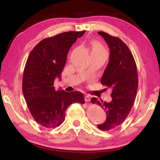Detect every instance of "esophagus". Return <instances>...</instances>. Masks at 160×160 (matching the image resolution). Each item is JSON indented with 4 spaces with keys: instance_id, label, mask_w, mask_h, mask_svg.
<instances>
[{
    "instance_id": "1",
    "label": "esophagus",
    "mask_w": 160,
    "mask_h": 160,
    "mask_svg": "<svg viewBox=\"0 0 160 160\" xmlns=\"http://www.w3.org/2000/svg\"><path fill=\"white\" fill-rule=\"evenodd\" d=\"M85 102H89L90 101V97L89 96V95H85Z\"/></svg>"
}]
</instances>
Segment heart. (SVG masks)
Instances as JSON below:
<instances>
[{
	"instance_id": "b5f03b06",
	"label": "heart",
	"mask_w": 160,
	"mask_h": 160,
	"mask_svg": "<svg viewBox=\"0 0 160 160\" xmlns=\"http://www.w3.org/2000/svg\"><path fill=\"white\" fill-rule=\"evenodd\" d=\"M92 54L94 53H107L105 48L99 42L94 41L91 43Z\"/></svg>"
}]
</instances>
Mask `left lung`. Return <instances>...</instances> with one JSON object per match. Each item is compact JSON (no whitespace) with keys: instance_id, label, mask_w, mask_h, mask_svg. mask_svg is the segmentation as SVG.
I'll use <instances>...</instances> for the list:
<instances>
[{"instance_id":"1","label":"left lung","mask_w":160,"mask_h":160,"mask_svg":"<svg viewBox=\"0 0 160 160\" xmlns=\"http://www.w3.org/2000/svg\"><path fill=\"white\" fill-rule=\"evenodd\" d=\"M110 49L109 62L101 79L102 85L112 89L110 102L92 97L91 102L97 104L106 111L107 118L97 125L102 131L117 128L128 116L134 104L138 87L137 67L133 56L128 47L118 37L98 32Z\"/></svg>"}]
</instances>
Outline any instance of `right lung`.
I'll use <instances>...</instances> for the list:
<instances>
[{"label": "right lung", "mask_w": 160, "mask_h": 160, "mask_svg": "<svg viewBox=\"0 0 160 160\" xmlns=\"http://www.w3.org/2000/svg\"><path fill=\"white\" fill-rule=\"evenodd\" d=\"M85 32L70 31L46 38L28 56L22 77L23 95L32 117L44 128L60 126L72 103H85L82 92L56 91L53 86L56 78H61L70 47Z\"/></svg>", "instance_id": "add662e5"}]
</instances>
